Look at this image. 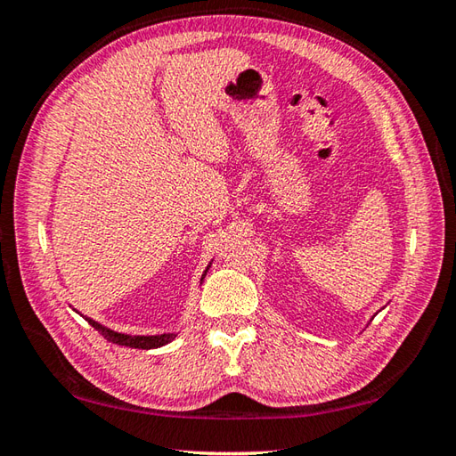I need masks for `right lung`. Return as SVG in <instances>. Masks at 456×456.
I'll list each match as a JSON object with an SVG mask.
<instances>
[{"instance_id": "obj_1", "label": "right lung", "mask_w": 456, "mask_h": 456, "mask_svg": "<svg viewBox=\"0 0 456 456\" xmlns=\"http://www.w3.org/2000/svg\"><path fill=\"white\" fill-rule=\"evenodd\" d=\"M209 266H211V263L208 265V268H206V270H203L200 284L203 282V278H206ZM76 314H80V312H76ZM80 315H82V314H80ZM82 317H86V315H82ZM86 322H88V323L95 329V331H100L105 338H108V341L115 343V345L131 346V348H147V351H149V348H159V346L168 345L170 341H174V338L178 337V333H176V331L162 333V335H127V333L113 331V329H110V327H105V325L98 323V322H95V319H92V317H86Z\"/></svg>"}]
</instances>
